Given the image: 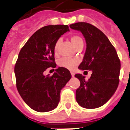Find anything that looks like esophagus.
I'll return each mask as SVG.
<instances>
[{
    "label": "esophagus",
    "instance_id": "obj_1",
    "mask_svg": "<svg viewBox=\"0 0 130 130\" xmlns=\"http://www.w3.org/2000/svg\"><path fill=\"white\" fill-rule=\"evenodd\" d=\"M71 75H72V77H74L75 76V73H73V72H71Z\"/></svg>",
    "mask_w": 130,
    "mask_h": 130
}]
</instances>
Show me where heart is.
Wrapping results in <instances>:
<instances>
[{
	"label": "heart",
	"mask_w": 130,
	"mask_h": 130,
	"mask_svg": "<svg viewBox=\"0 0 130 130\" xmlns=\"http://www.w3.org/2000/svg\"><path fill=\"white\" fill-rule=\"evenodd\" d=\"M71 42L77 48L79 46L84 45V40L83 39L79 36H73L71 38ZM60 42V40L56 42L54 46V53L55 54H57V51H58V45ZM79 63V61L76 59H71V58H68V57H63L59 61V65L61 67L65 68V69H69V70H73L75 67Z\"/></svg>",
	"instance_id": "b5f03b06"
}]
</instances>
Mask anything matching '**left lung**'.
<instances>
[{
	"label": "left lung",
	"instance_id": "1",
	"mask_svg": "<svg viewBox=\"0 0 130 130\" xmlns=\"http://www.w3.org/2000/svg\"><path fill=\"white\" fill-rule=\"evenodd\" d=\"M70 27L82 32L86 42L84 57L78 68L92 72L87 81L82 74L75 75L80 81L76 100L84 108L101 107L112 97L119 86L120 59L107 36L98 28L87 22H77Z\"/></svg>",
	"mask_w": 130,
	"mask_h": 130
}]
</instances>
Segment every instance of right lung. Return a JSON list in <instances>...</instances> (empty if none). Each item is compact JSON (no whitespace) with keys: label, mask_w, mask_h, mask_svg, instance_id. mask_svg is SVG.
Here are the masks:
<instances>
[{"label":"right lung","mask_w":130,"mask_h":130,"mask_svg":"<svg viewBox=\"0 0 130 130\" xmlns=\"http://www.w3.org/2000/svg\"><path fill=\"white\" fill-rule=\"evenodd\" d=\"M68 25H48L34 33L21 48L14 67L16 87L30 108L46 112L58 106L61 90L70 79V71L55 69L52 76L44 75L49 67L55 68L54 46L61 35L69 31Z\"/></svg>","instance_id":"add662e5"}]
</instances>
